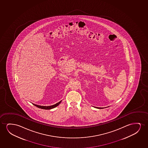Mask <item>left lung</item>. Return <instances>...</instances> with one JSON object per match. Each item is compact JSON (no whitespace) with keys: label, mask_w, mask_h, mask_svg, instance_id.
Masks as SVG:
<instances>
[{"label":"left lung","mask_w":148,"mask_h":148,"mask_svg":"<svg viewBox=\"0 0 148 148\" xmlns=\"http://www.w3.org/2000/svg\"><path fill=\"white\" fill-rule=\"evenodd\" d=\"M97 108H98V109H103L104 108H98V107H95Z\"/></svg>","instance_id":"obj_1"}]
</instances>
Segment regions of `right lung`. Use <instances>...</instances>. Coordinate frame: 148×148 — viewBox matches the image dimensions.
Returning a JSON list of instances; mask_svg holds the SVG:
<instances>
[{
	"instance_id": "1",
	"label": "right lung",
	"mask_w": 148,
	"mask_h": 148,
	"mask_svg": "<svg viewBox=\"0 0 148 148\" xmlns=\"http://www.w3.org/2000/svg\"><path fill=\"white\" fill-rule=\"evenodd\" d=\"M61 101H59V102H58V103H56L55 105L49 106H43L38 105H36V104H34V103H32V104L33 105L39 108H40V109H42L45 110H50L51 109H53V108H56V107H57L58 106H59V104L61 103Z\"/></svg>"
}]
</instances>
